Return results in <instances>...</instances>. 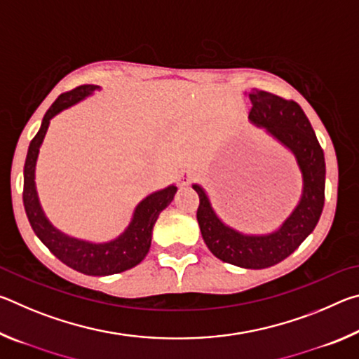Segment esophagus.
I'll use <instances>...</instances> for the list:
<instances>
[{
  "instance_id": "1",
  "label": "esophagus",
  "mask_w": 359,
  "mask_h": 359,
  "mask_svg": "<svg viewBox=\"0 0 359 359\" xmlns=\"http://www.w3.org/2000/svg\"><path fill=\"white\" fill-rule=\"evenodd\" d=\"M193 179V172L191 171H184L180 175H179V184L184 187V185H188Z\"/></svg>"
}]
</instances>
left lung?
I'll list each match as a JSON object with an SVG mask.
<instances>
[{"instance_id": "8db88e82", "label": "left lung", "mask_w": 359, "mask_h": 359, "mask_svg": "<svg viewBox=\"0 0 359 359\" xmlns=\"http://www.w3.org/2000/svg\"><path fill=\"white\" fill-rule=\"evenodd\" d=\"M253 123L271 133L293 151L302 172V198L280 229L267 236H245L223 224L201 187L193 185L199 196L196 218L209 250L224 263L264 269L290 257L312 233L325 205V155L313 128L301 106L293 100L252 88L248 93Z\"/></svg>"}]
</instances>
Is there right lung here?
Listing matches in <instances>:
<instances>
[{
  "label": "right lung",
  "instance_id": "add662e5",
  "mask_svg": "<svg viewBox=\"0 0 359 359\" xmlns=\"http://www.w3.org/2000/svg\"><path fill=\"white\" fill-rule=\"evenodd\" d=\"M96 88H100L98 85H79L69 92L60 95L55 102L48 107L42 118L38 135L32 139L28 147L25 168H23V205H25L28 222L36 236L62 263L85 276H111L131 269L145 258L150 248L151 229H154L156 218L172 201L177 187H168L165 190L150 194L142 203H139L130 226L118 239L107 242V244H92V242L69 238L48 223L41 209L38 193L34 188V168L42 139L46 136L53 115L76 104L77 101L83 100Z\"/></svg>",
  "mask_w": 359,
  "mask_h": 359
}]
</instances>
